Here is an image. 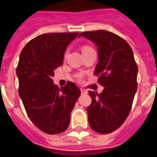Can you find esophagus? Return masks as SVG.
Here are the masks:
<instances>
[{
    "label": "esophagus",
    "mask_w": 157,
    "mask_h": 157,
    "mask_svg": "<svg viewBox=\"0 0 157 157\" xmlns=\"http://www.w3.org/2000/svg\"><path fill=\"white\" fill-rule=\"evenodd\" d=\"M80 90H81L82 94H86V92H87L85 89H83V88H81V89H80Z\"/></svg>",
    "instance_id": "esophagus-1"
}]
</instances>
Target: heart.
Listing matches in <instances>:
<instances>
[{
	"mask_svg": "<svg viewBox=\"0 0 157 157\" xmlns=\"http://www.w3.org/2000/svg\"><path fill=\"white\" fill-rule=\"evenodd\" d=\"M92 48H90V46H87V45H85V46H83L82 47V52H85V51H87V50H89V49H91ZM78 78H81V75H78Z\"/></svg>",
	"mask_w": 157,
	"mask_h": 157,
	"instance_id": "obj_1",
	"label": "heart"
}]
</instances>
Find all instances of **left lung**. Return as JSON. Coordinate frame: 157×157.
<instances>
[{
  "instance_id": "8db88e82",
  "label": "left lung",
  "mask_w": 157,
  "mask_h": 157,
  "mask_svg": "<svg viewBox=\"0 0 157 157\" xmlns=\"http://www.w3.org/2000/svg\"><path fill=\"white\" fill-rule=\"evenodd\" d=\"M98 47V63L94 75L104 86L102 92L89 91L88 121L95 132L110 133L126 120L137 90L138 68L133 52L123 38L105 30L81 33Z\"/></svg>"
}]
</instances>
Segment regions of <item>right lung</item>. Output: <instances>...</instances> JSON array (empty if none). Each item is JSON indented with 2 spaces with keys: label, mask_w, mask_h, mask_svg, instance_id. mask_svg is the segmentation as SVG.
<instances>
[{
  "label": "right lung",
  "mask_w": 157,
  "mask_h": 157,
  "mask_svg": "<svg viewBox=\"0 0 157 157\" xmlns=\"http://www.w3.org/2000/svg\"><path fill=\"white\" fill-rule=\"evenodd\" d=\"M78 35H40L30 40L20 55L19 95L33 124L48 134H58L67 128L71 113L81 94L72 82L60 89L52 80L54 70L63 64L66 48Z\"/></svg>",
  "instance_id": "right-lung-1"
}]
</instances>
